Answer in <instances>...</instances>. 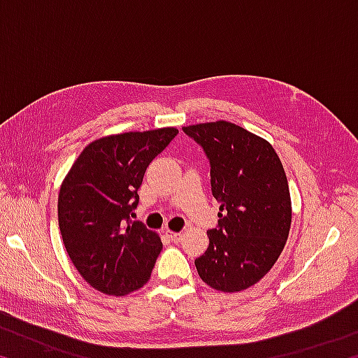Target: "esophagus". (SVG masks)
<instances>
[{
    "label": "esophagus",
    "instance_id": "1",
    "mask_svg": "<svg viewBox=\"0 0 358 358\" xmlns=\"http://www.w3.org/2000/svg\"><path fill=\"white\" fill-rule=\"evenodd\" d=\"M166 235H167V238H171L173 243H180V240H181V232H173V230H166Z\"/></svg>",
    "mask_w": 358,
    "mask_h": 358
}]
</instances>
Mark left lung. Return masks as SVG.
<instances>
[{
    "label": "left lung",
    "mask_w": 358,
    "mask_h": 358,
    "mask_svg": "<svg viewBox=\"0 0 358 358\" xmlns=\"http://www.w3.org/2000/svg\"><path fill=\"white\" fill-rule=\"evenodd\" d=\"M183 131L207 153L221 205L207 251L196 259L197 273L211 289L240 292L262 280L286 246L292 222L286 172L270 142L230 121Z\"/></svg>",
    "instance_id": "left-lung-1"
}]
</instances>
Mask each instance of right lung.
I'll return each mask as SVG.
<instances>
[{
    "instance_id": "1",
    "label": "right lung",
    "mask_w": 358,
    "mask_h": 358,
    "mask_svg": "<svg viewBox=\"0 0 358 358\" xmlns=\"http://www.w3.org/2000/svg\"><path fill=\"white\" fill-rule=\"evenodd\" d=\"M177 134V128H159L101 137L63 180L58 224L64 248L83 280L102 294L128 295L150 280L162 241L131 215L145 171Z\"/></svg>"
}]
</instances>
